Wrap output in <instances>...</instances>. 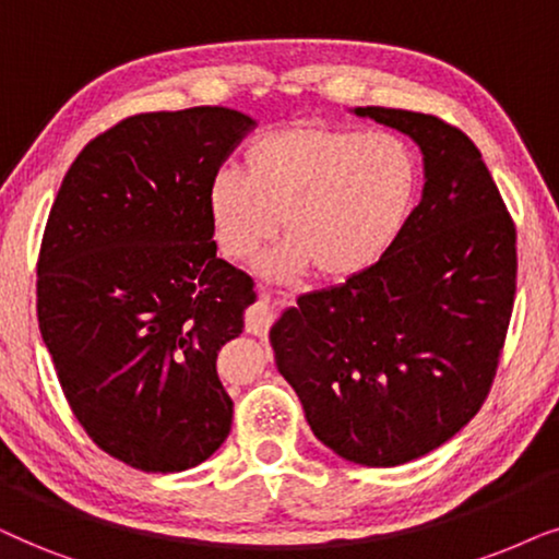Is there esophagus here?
Returning <instances> with one entry per match:
<instances>
[{
	"mask_svg": "<svg viewBox=\"0 0 559 559\" xmlns=\"http://www.w3.org/2000/svg\"><path fill=\"white\" fill-rule=\"evenodd\" d=\"M273 311H275V304L271 299V294L260 288L258 309L252 311V314H248V332L258 334V337L267 334V326H271V322H273Z\"/></svg>",
	"mask_w": 559,
	"mask_h": 559,
	"instance_id": "obj_1",
	"label": "esophagus"
}]
</instances>
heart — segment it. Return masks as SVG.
Wrapping results in <instances>:
<instances>
[{
  "label": "heart",
  "instance_id": "heart-1",
  "mask_svg": "<svg viewBox=\"0 0 559 559\" xmlns=\"http://www.w3.org/2000/svg\"><path fill=\"white\" fill-rule=\"evenodd\" d=\"M242 174H217L206 212L219 255L250 260L278 233L286 245L260 263L271 281L304 271L322 284L360 278L389 255L419 191V168L391 135H362L299 119L255 140Z\"/></svg>",
  "mask_w": 559,
  "mask_h": 559
}]
</instances>
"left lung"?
Returning a JSON list of instances; mask_svg holds the SVG:
<instances>
[{
    "instance_id": "1",
    "label": "left lung",
    "mask_w": 559,
    "mask_h": 559,
    "mask_svg": "<svg viewBox=\"0 0 559 559\" xmlns=\"http://www.w3.org/2000/svg\"><path fill=\"white\" fill-rule=\"evenodd\" d=\"M424 155V191L381 263L299 296L271 330L278 373L319 442L393 467L478 414L516 294V227L463 130L406 109L355 107Z\"/></svg>"
}]
</instances>
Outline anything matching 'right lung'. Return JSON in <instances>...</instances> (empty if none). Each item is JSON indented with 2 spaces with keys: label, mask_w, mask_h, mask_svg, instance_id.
Listing matches in <instances>:
<instances>
[{
  "label": "right lung",
  "mask_w": 559,
  "mask_h": 559,
  "mask_svg": "<svg viewBox=\"0 0 559 559\" xmlns=\"http://www.w3.org/2000/svg\"><path fill=\"white\" fill-rule=\"evenodd\" d=\"M252 128L227 107L122 119L79 153L50 210L43 342L86 435L135 471H189L233 427L217 353L255 292L217 258L206 191Z\"/></svg>",
  "instance_id": "right-lung-1"
}]
</instances>
